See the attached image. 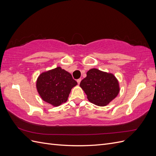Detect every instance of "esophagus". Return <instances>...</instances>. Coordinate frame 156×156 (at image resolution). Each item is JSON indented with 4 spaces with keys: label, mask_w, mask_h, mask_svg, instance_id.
<instances>
[{
    "label": "esophagus",
    "mask_w": 156,
    "mask_h": 156,
    "mask_svg": "<svg viewBox=\"0 0 156 156\" xmlns=\"http://www.w3.org/2000/svg\"><path fill=\"white\" fill-rule=\"evenodd\" d=\"M81 79H79L77 80V82L78 84H80V83H81Z\"/></svg>",
    "instance_id": "obj_1"
}]
</instances>
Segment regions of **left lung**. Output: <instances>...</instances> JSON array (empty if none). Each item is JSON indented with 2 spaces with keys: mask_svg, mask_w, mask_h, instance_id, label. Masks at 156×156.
I'll return each instance as SVG.
<instances>
[{
  "mask_svg": "<svg viewBox=\"0 0 156 156\" xmlns=\"http://www.w3.org/2000/svg\"><path fill=\"white\" fill-rule=\"evenodd\" d=\"M80 87L90 102L101 107L107 105L120 92L119 81L114 75L96 68L88 71Z\"/></svg>",
  "mask_w": 156,
  "mask_h": 156,
  "instance_id": "8db88e82",
  "label": "left lung"
}]
</instances>
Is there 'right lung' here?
Segmentation results:
<instances>
[{
    "label": "right lung",
    "instance_id": "add662e5",
    "mask_svg": "<svg viewBox=\"0 0 156 156\" xmlns=\"http://www.w3.org/2000/svg\"><path fill=\"white\" fill-rule=\"evenodd\" d=\"M77 83L67 71L60 67L41 73L36 81V88L41 98L54 107L68 100L72 88Z\"/></svg>",
    "mask_w": 156,
    "mask_h": 156
}]
</instances>
